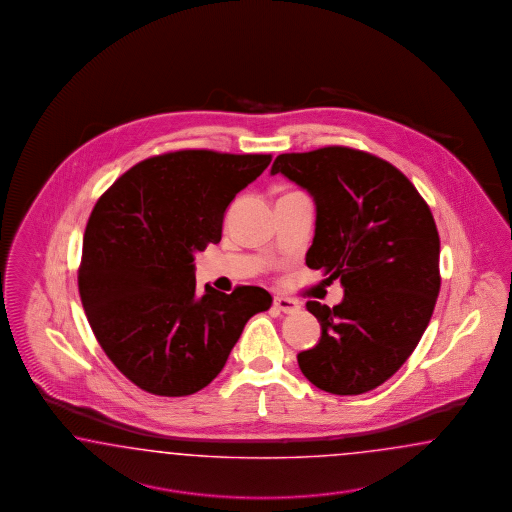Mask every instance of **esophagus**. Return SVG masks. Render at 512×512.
I'll list each match as a JSON object with an SVG mask.
<instances>
[{
	"mask_svg": "<svg viewBox=\"0 0 512 512\" xmlns=\"http://www.w3.org/2000/svg\"><path fill=\"white\" fill-rule=\"evenodd\" d=\"M274 306L279 311H283V313H296V311L300 310L298 302L293 300V298H287V296H274Z\"/></svg>",
	"mask_w": 512,
	"mask_h": 512,
	"instance_id": "esophagus-1",
	"label": "esophagus"
}]
</instances>
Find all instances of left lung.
I'll use <instances>...</instances> for the list:
<instances>
[{"label":"left lung","instance_id":"1","mask_svg":"<svg viewBox=\"0 0 512 512\" xmlns=\"http://www.w3.org/2000/svg\"><path fill=\"white\" fill-rule=\"evenodd\" d=\"M278 172L317 206L306 264L345 291L334 308L306 304L321 340L298 366L325 392L364 394L402 368L432 319L441 287L434 216L402 171L355 148L281 154Z\"/></svg>","mask_w":512,"mask_h":512}]
</instances>
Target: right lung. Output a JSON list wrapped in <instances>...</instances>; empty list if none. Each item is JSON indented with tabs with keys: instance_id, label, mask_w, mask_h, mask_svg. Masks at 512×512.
Segmentation results:
<instances>
[{
	"instance_id": "obj_1",
	"label": "right lung",
	"mask_w": 512,
	"mask_h": 512,
	"mask_svg": "<svg viewBox=\"0 0 512 512\" xmlns=\"http://www.w3.org/2000/svg\"><path fill=\"white\" fill-rule=\"evenodd\" d=\"M270 154L176 150L124 172L95 202L78 293L112 364L155 396H189L223 370L244 326L272 306L261 287L197 296L195 253L221 240L227 206Z\"/></svg>"
}]
</instances>
